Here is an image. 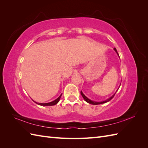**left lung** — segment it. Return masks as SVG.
Here are the masks:
<instances>
[{"instance_id": "left-lung-1", "label": "left lung", "mask_w": 148, "mask_h": 148, "mask_svg": "<svg viewBox=\"0 0 148 148\" xmlns=\"http://www.w3.org/2000/svg\"><path fill=\"white\" fill-rule=\"evenodd\" d=\"M114 50L115 51V52L117 53V54L119 55V53H118V52H117V49H116L115 48H114ZM81 95H82V96H83V97L84 98V99L87 102H88V103H89V104H94V105H97V104H103V103H105V102H109V101H110L112 99V98L114 97V96H115V94H114V95L112 96H111L110 98H109V99H107L106 101H103V102H95V101H91L90 99H89L88 97H86V96H85L84 95V94L81 91Z\"/></svg>"}]
</instances>
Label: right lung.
<instances>
[{"instance_id":"add662e5","label":"right lung","mask_w":148,"mask_h":148,"mask_svg":"<svg viewBox=\"0 0 148 148\" xmlns=\"http://www.w3.org/2000/svg\"><path fill=\"white\" fill-rule=\"evenodd\" d=\"M62 94H61V95H60V96L57 98V99H56V100H54L52 102H48V103H37L36 102V104H38V105H40V106H53V105H56L57 104L58 102H59L60 97L62 96Z\"/></svg>"}]
</instances>
